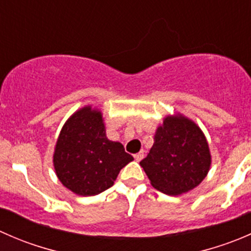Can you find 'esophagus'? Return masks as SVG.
I'll list each match as a JSON object with an SVG mask.
<instances>
[{
    "label": "esophagus",
    "mask_w": 251,
    "mask_h": 251,
    "mask_svg": "<svg viewBox=\"0 0 251 251\" xmlns=\"http://www.w3.org/2000/svg\"><path fill=\"white\" fill-rule=\"evenodd\" d=\"M133 156H135V159H136V160H137V161H140V160H142V159H143V156H144V151H141L140 153L135 154V155H133Z\"/></svg>",
    "instance_id": "34e87169"
}]
</instances>
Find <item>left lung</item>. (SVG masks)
<instances>
[{"mask_svg":"<svg viewBox=\"0 0 251 251\" xmlns=\"http://www.w3.org/2000/svg\"><path fill=\"white\" fill-rule=\"evenodd\" d=\"M211 156L201 128L184 116H169L154 135V144L141 161L154 188L169 196L198 186L209 171Z\"/></svg>","mask_w":251,"mask_h":251,"instance_id":"1","label":"left lung"}]
</instances>
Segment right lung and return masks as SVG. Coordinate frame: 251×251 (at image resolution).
<instances>
[{
    "label": "right lung",
    "instance_id": "right-lung-1",
    "mask_svg": "<svg viewBox=\"0 0 251 251\" xmlns=\"http://www.w3.org/2000/svg\"><path fill=\"white\" fill-rule=\"evenodd\" d=\"M132 160L123 144L108 140L102 115L90 107L76 111L65 123L53 155L59 181L78 196L107 191Z\"/></svg>",
    "mask_w": 251,
    "mask_h": 251
}]
</instances>
